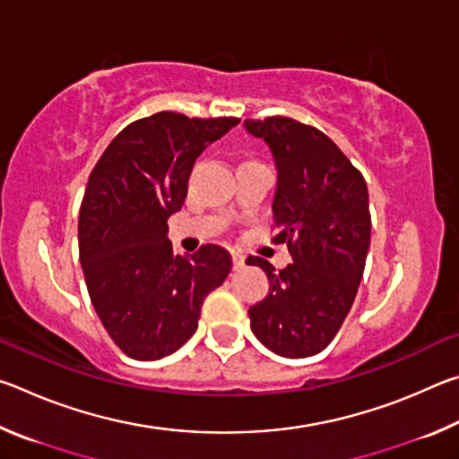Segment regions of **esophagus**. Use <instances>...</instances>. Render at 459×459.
<instances>
[{"instance_id":"1","label":"esophagus","mask_w":459,"mask_h":459,"mask_svg":"<svg viewBox=\"0 0 459 459\" xmlns=\"http://www.w3.org/2000/svg\"><path fill=\"white\" fill-rule=\"evenodd\" d=\"M232 267H235V271L245 267V255L243 253L232 251Z\"/></svg>"}]
</instances>
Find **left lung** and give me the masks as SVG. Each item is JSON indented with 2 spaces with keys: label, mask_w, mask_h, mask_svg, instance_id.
<instances>
[{
  "label": "left lung",
  "mask_w": 459,
  "mask_h": 459,
  "mask_svg": "<svg viewBox=\"0 0 459 459\" xmlns=\"http://www.w3.org/2000/svg\"><path fill=\"white\" fill-rule=\"evenodd\" d=\"M245 129L273 153L275 243H287L291 265L267 273L269 295L251 306V330L285 359L322 352L352 307L370 247L368 190L362 174L320 129L290 117L247 119Z\"/></svg>",
  "instance_id": "left-lung-1"
}]
</instances>
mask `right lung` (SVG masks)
<instances>
[{
  "instance_id": "right-lung-1",
  "label": "right lung",
  "mask_w": 459,
  "mask_h": 459,
  "mask_svg": "<svg viewBox=\"0 0 459 459\" xmlns=\"http://www.w3.org/2000/svg\"><path fill=\"white\" fill-rule=\"evenodd\" d=\"M237 123L155 113L129 123L92 168L79 216L81 265L99 320L131 359L176 352L196 332L206 295L230 273L219 245L176 255L168 219L184 204L198 155Z\"/></svg>"
}]
</instances>
